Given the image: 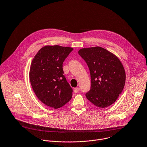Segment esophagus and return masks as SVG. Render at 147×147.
I'll list each match as a JSON object with an SVG mask.
<instances>
[{"mask_svg": "<svg viewBox=\"0 0 147 147\" xmlns=\"http://www.w3.org/2000/svg\"><path fill=\"white\" fill-rule=\"evenodd\" d=\"M80 88H76L75 89H74V93H78V92H80Z\"/></svg>", "mask_w": 147, "mask_h": 147, "instance_id": "34e87169", "label": "esophagus"}]
</instances>
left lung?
Instances as JSON below:
<instances>
[{"label": "left lung", "mask_w": 147, "mask_h": 147, "mask_svg": "<svg viewBox=\"0 0 147 147\" xmlns=\"http://www.w3.org/2000/svg\"><path fill=\"white\" fill-rule=\"evenodd\" d=\"M78 54L89 69L90 89L85 94L88 100L100 108L113 105L123 90L126 80L119 59L100 47L82 48Z\"/></svg>", "instance_id": "obj_1"}]
</instances>
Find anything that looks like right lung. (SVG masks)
I'll use <instances>...</instances> for the list:
<instances>
[{
	"label": "right lung",
	"instance_id": "add662e5",
	"mask_svg": "<svg viewBox=\"0 0 147 147\" xmlns=\"http://www.w3.org/2000/svg\"><path fill=\"white\" fill-rule=\"evenodd\" d=\"M73 48L47 45L38 51L32 60L29 71L32 87L44 105L58 109L72 97L73 89L64 76L63 63Z\"/></svg>",
	"mask_w": 147,
	"mask_h": 147
}]
</instances>
